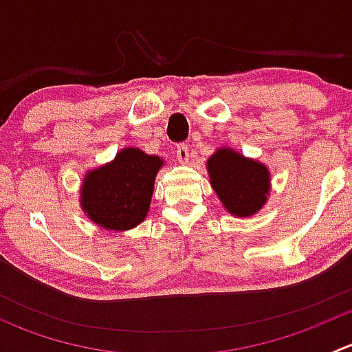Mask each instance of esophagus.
Listing matches in <instances>:
<instances>
[{
  "label": "esophagus",
  "mask_w": 352,
  "mask_h": 352,
  "mask_svg": "<svg viewBox=\"0 0 352 352\" xmlns=\"http://www.w3.org/2000/svg\"><path fill=\"white\" fill-rule=\"evenodd\" d=\"M189 146H187V144H179V146H177V158H179V162L180 163H187L189 162Z\"/></svg>",
  "instance_id": "obj_1"
}]
</instances>
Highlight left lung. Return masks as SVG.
<instances>
[{"mask_svg": "<svg viewBox=\"0 0 352 352\" xmlns=\"http://www.w3.org/2000/svg\"><path fill=\"white\" fill-rule=\"evenodd\" d=\"M208 172L212 189L232 214L250 216L267 201L269 170L262 163L223 148L209 158Z\"/></svg>", "mask_w": 352, "mask_h": 352, "instance_id": "8db88e82", "label": "left lung"}]
</instances>
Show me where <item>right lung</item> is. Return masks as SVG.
Segmentation results:
<instances>
[{
	"mask_svg": "<svg viewBox=\"0 0 352 352\" xmlns=\"http://www.w3.org/2000/svg\"><path fill=\"white\" fill-rule=\"evenodd\" d=\"M162 158L126 148L109 165L87 175L81 206L88 218L105 230H129L140 225L150 209L155 177Z\"/></svg>",
	"mask_w": 352,
	"mask_h": 352,
	"instance_id": "add662e5",
	"label": "right lung"
}]
</instances>
